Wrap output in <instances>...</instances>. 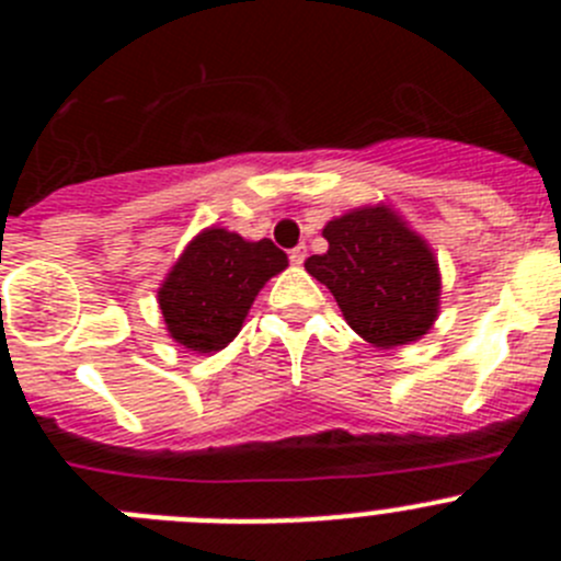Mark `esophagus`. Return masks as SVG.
I'll return each instance as SVG.
<instances>
[{
    "mask_svg": "<svg viewBox=\"0 0 561 561\" xmlns=\"http://www.w3.org/2000/svg\"><path fill=\"white\" fill-rule=\"evenodd\" d=\"M289 261H291V264H295V266L304 264V261H306V247H295V250L289 252Z\"/></svg>",
    "mask_w": 561,
    "mask_h": 561,
    "instance_id": "obj_1",
    "label": "esophagus"
}]
</instances>
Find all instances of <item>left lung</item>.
Instances as JSON below:
<instances>
[{"label":"left lung","mask_w":561,"mask_h":561,"mask_svg":"<svg viewBox=\"0 0 561 561\" xmlns=\"http://www.w3.org/2000/svg\"><path fill=\"white\" fill-rule=\"evenodd\" d=\"M329 252L306 272L329 286L351 329L376 348H399L433 329L440 272L433 250L390 205L356 207L323 227Z\"/></svg>","instance_id":"8db88e82"}]
</instances>
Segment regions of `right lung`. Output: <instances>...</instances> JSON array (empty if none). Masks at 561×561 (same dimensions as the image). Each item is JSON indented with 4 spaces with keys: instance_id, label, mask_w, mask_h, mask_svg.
I'll return each mask as SVG.
<instances>
[{
    "instance_id": "right-lung-1",
    "label": "right lung",
    "mask_w": 561,
    "mask_h": 561,
    "mask_svg": "<svg viewBox=\"0 0 561 561\" xmlns=\"http://www.w3.org/2000/svg\"><path fill=\"white\" fill-rule=\"evenodd\" d=\"M286 266L289 257L270 238L247 241L225 227H207L176 257L157 291L168 334L196 354L227 348L257 291Z\"/></svg>"
}]
</instances>
